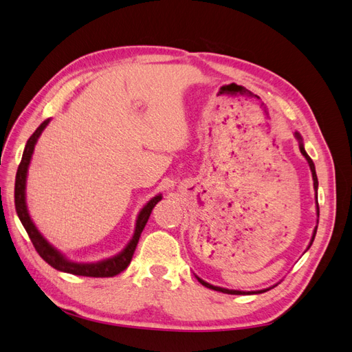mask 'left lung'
I'll return each instance as SVG.
<instances>
[{
  "mask_svg": "<svg viewBox=\"0 0 352 352\" xmlns=\"http://www.w3.org/2000/svg\"><path fill=\"white\" fill-rule=\"evenodd\" d=\"M296 138L298 140L301 141V136L296 133ZM300 150H301V154L307 158V162H308V164H310V168H311V173H313V180H314V189L317 190V186H318V182H317V175H316V167H314V163H313V160L308 157V154L305 153V150H304V146H302V144H300ZM317 198V197H316ZM317 214H318V202H317ZM316 232L317 230H314V233H313V239H311V243H313V241H314V236H316ZM310 243V245H311ZM198 280H199V283H202L204 286H207V287H210V289H214V291H219V292H223V294H230V295H242V294H247V292H241V291H230V289H225V287H219V286H212V285H210V283H207V282H204V280H201L199 278H198ZM260 292H264V291H260ZM255 294V292H254Z\"/></svg>",
  "mask_w": 352,
  "mask_h": 352,
  "instance_id": "left-lung-1",
  "label": "left lung"
}]
</instances>
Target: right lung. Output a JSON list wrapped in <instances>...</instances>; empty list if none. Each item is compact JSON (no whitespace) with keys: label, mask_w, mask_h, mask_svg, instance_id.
<instances>
[{"label":"right lung","mask_w":352,"mask_h":352,"mask_svg":"<svg viewBox=\"0 0 352 352\" xmlns=\"http://www.w3.org/2000/svg\"><path fill=\"white\" fill-rule=\"evenodd\" d=\"M48 122L50 120H45L44 123H41V126L34 133H32V136L28 140V144H26L25 151H23L22 162H20L19 168H17L16 185H14V206H16L17 216H19L20 221H22L23 228L26 229L28 235H29L32 243H34L36 252L41 255L42 260L51 265V267H54L56 270H60V272L70 273V274L87 276V278H111V276H116V274H119L120 272H123L127 267V265L131 264V260L133 257V252H135V248L138 245V241H140L141 233H142V230L146 225L148 219H150V214H151L154 206L157 204L160 199H162V195L154 197L142 208V211L140 212V216H138V220H136L135 235H133L132 241L123 250L122 254L117 255V257H113L110 260H105V261H101V263H95V264H76V263L67 261L57 250L52 248L51 245L41 236V233L38 232V229L35 228V225L32 223V220L29 217V212H28V208H26V201H25L28 166L30 163V157H32V153H34V148H35L38 138L42 133V131L45 129V126L48 124Z\"/></svg>","instance_id":"right-lung-1"}]
</instances>
